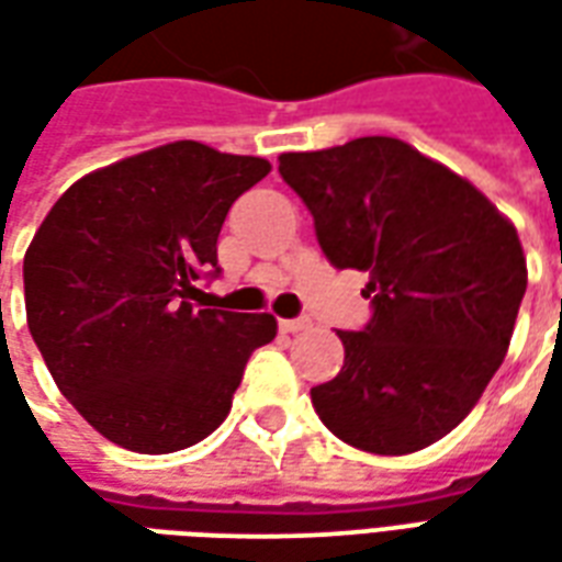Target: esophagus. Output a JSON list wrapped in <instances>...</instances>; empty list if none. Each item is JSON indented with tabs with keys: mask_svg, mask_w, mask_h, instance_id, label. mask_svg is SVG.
I'll return each instance as SVG.
<instances>
[{
	"mask_svg": "<svg viewBox=\"0 0 562 562\" xmlns=\"http://www.w3.org/2000/svg\"><path fill=\"white\" fill-rule=\"evenodd\" d=\"M310 328V318H282L280 330L282 334H297V330Z\"/></svg>",
	"mask_w": 562,
	"mask_h": 562,
	"instance_id": "esophagus-1",
	"label": "esophagus"
}]
</instances>
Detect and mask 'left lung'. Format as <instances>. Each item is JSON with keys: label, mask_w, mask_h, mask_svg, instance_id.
<instances>
[{"label": "left lung", "mask_w": 562, "mask_h": 562, "mask_svg": "<svg viewBox=\"0 0 562 562\" xmlns=\"http://www.w3.org/2000/svg\"><path fill=\"white\" fill-rule=\"evenodd\" d=\"M280 173L334 268L370 273L373 316L337 330L346 361L310 391L342 442L373 454L434 446L503 364L527 292L515 225L446 165L397 138L282 153Z\"/></svg>", "instance_id": "8db88e82"}]
</instances>
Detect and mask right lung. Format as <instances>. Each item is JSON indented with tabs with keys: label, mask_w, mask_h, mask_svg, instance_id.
<instances>
[{
	"label": "right lung",
	"mask_w": 562,
	"mask_h": 562,
	"mask_svg": "<svg viewBox=\"0 0 562 562\" xmlns=\"http://www.w3.org/2000/svg\"><path fill=\"white\" fill-rule=\"evenodd\" d=\"M270 161L173 140L68 186L23 258L30 334L66 401L116 446L168 454L232 409L270 313L201 304L228 210Z\"/></svg>",
	"instance_id": "obj_1"
}]
</instances>
